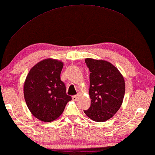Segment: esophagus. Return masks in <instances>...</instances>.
I'll use <instances>...</instances> for the list:
<instances>
[{
	"mask_svg": "<svg viewBox=\"0 0 155 155\" xmlns=\"http://www.w3.org/2000/svg\"><path fill=\"white\" fill-rule=\"evenodd\" d=\"M78 95H74L73 97H72V100L73 101H77V99H78Z\"/></svg>",
	"mask_w": 155,
	"mask_h": 155,
	"instance_id": "1",
	"label": "esophagus"
}]
</instances>
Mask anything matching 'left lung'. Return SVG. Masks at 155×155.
I'll return each instance as SVG.
<instances>
[{
    "mask_svg": "<svg viewBox=\"0 0 155 155\" xmlns=\"http://www.w3.org/2000/svg\"><path fill=\"white\" fill-rule=\"evenodd\" d=\"M90 70V108L83 110L94 121L103 122L114 116L121 106L125 81L121 74L106 61L86 58Z\"/></svg>",
    "mask_w": 155,
    "mask_h": 155,
    "instance_id": "1",
    "label": "left lung"
}]
</instances>
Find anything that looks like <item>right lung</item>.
<instances>
[{
    "instance_id": "right-lung-1",
    "label": "right lung",
    "mask_w": 155,
    "mask_h": 155,
    "mask_svg": "<svg viewBox=\"0 0 155 155\" xmlns=\"http://www.w3.org/2000/svg\"><path fill=\"white\" fill-rule=\"evenodd\" d=\"M63 66L61 61L48 58L34 65L27 76L25 99L29 111L41 121L50 122L57 119L72 100L61 80Z\"/></svg>"
}]
</instances>
